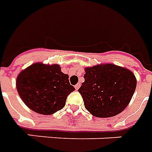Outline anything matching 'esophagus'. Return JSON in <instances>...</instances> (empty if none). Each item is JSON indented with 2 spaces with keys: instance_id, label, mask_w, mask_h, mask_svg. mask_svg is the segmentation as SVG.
<instances>
[{
  "instance_id": "1",
  "label": "esophagus",
  "mask_w": 152,
  "mask_h": 152,
  "mask_svg": "<svg viewBox=\"0 0 152 152\" xmlns=\"http://www.w3.org/2000/svg\"><path fill=\"white\" fill-rule=\"evenodd\" d=\"M80 83H77V84H76V86H75V89L78 90V89H79V88H80Z\"/></svg>"
}]
</instances>
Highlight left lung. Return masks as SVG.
I'll use <instances>...</instances> for the list:
<instances>
[{
  "label": "left lung",
  "instance_id": "obj_1",
  "mask_svg": "<svg viewBox=\"0 0 152 152\" xmlns=\"http://www.w3.org/2000/svg\"><path fill=\"white\" fill-rule=\"evenodd\" d=\"M85 72V81L78 91L91 115L106 118L125 110L137 87V78L132 72L106 63L86 67Z\"/></svg>",
  "mask_w": 152,
  "mask_h": 152
}]
</instances>
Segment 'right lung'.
Returning <instances> with one entry per match:
<instances>
[{"label": "right lung", "instance_id": "1", "mask_svg": "<svg viewBox=\"0 0 152 152\" xmlns=\"http://www.w3.org/2000/svg\"><path fill=\"white\" fill-rule=\"evenodd\" d=\"M20 97L33 111L51 115L61 110L69 94L75 91L57 64L36 62L22 70L16 78Z\"/></svg>", "mask_w": 152, "mask_h": 152}]
</instances>
